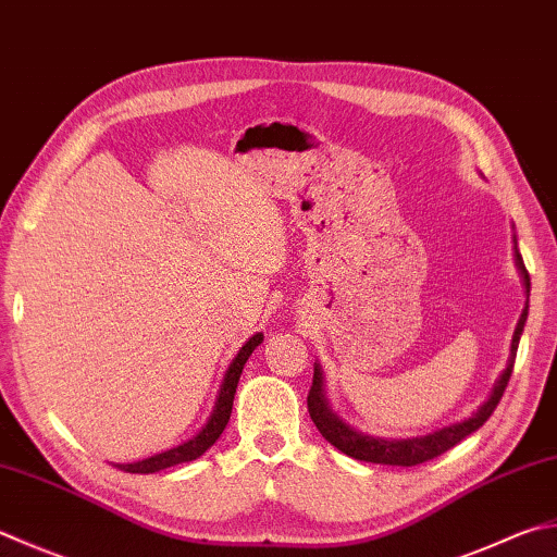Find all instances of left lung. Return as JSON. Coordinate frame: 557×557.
Instances as JSON below:
<instances>
[{
    "instance_id": "obj_1",
    "label": "left lung",
    "mask_w": 557,
    "mask_h": 557,
    "mask_svg": "<svg viewBox=\"0 0 557 557\" xmlns=\"http://www.w3.org/2000/svg\"><path fill=\"white\" fill-rule=\"evenodd\" d=\"M517 264L521 269L523 283H527V290H529L531 278H529L527 267H523V259H521L519 251H517ZM527 314H529V308H523L519 324H517V332H513V339H511L509 363H507L505 373L499 375L495 391H492V395L487 397V403L482 405L473 417L466 419V422L444 426V429H438V432L429 434V436L405 438V442H385V438L356 434L354 429L346 426L339 417H334L330 412L327 400H324V391H322V373H320L318 366H314L312 385H310V393H308L310 419L314 422V426L320 429V434L327 438V442L334 448H339L342 454L351 456L356 460H366V463H381V466H405V468L426 463V460L446 454L448 448H454L456 444L463 442L466 436L478 432V429L487 422L490 414L495 412L499 400H502V395H505V391H507V383H509L511 371H513V361H517V349H519L523 324H527Z\"/></svg>"
}]
</instances>
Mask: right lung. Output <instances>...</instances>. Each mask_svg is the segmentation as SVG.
<instances>
[{"label":"right lung","mask_w":557,"mask_h":557,"mask_svg":"<svg viewBox=\"0 0 557 557\" xmlns=\"http://www.w3.org/2000/svg\"><path fill=\"white\" fill-rule=\"evenodd\" d=\"M261 339H264V334H255L243 349H239V354L233 359V363H230V369L225 373V381L223 385H220V393H218V400H215V407H213V414L211 419H208V424L198 432L194 438H188L186 444L176 446V448H170L164 450V454H157L152 458H145V460H138V463H125V466H115L121 468L123 473H160V470L164 468H172V466H180V463H188V460H196L198 456H203L208 448H211L218 436L223 434V429L227 426L230 422V412H233V400H235V391H237V383H239V375H243V369L247 359L251 356V351L257 349V346L261 344Z\"/></svg>","instance_id":"right-lung-1"}]
</instances>
